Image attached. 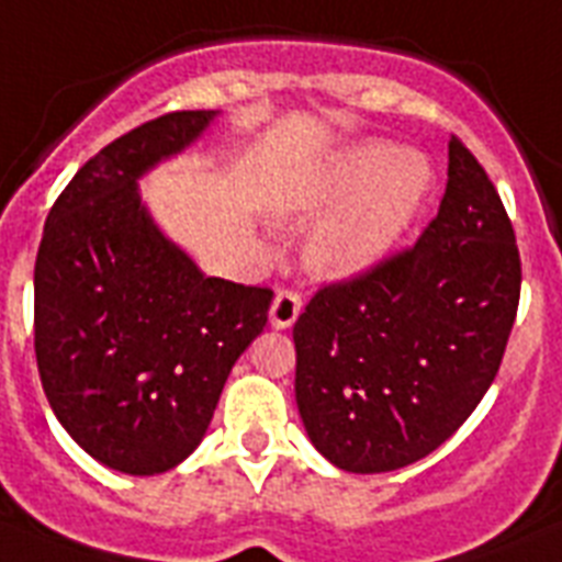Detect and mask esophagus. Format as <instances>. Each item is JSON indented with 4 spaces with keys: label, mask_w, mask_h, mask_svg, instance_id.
I'll list each match as a JSON object with an SVG mask.
<instances>
[{
    "label": "esophagus",
    "mask_w": 562,
    "mask_h": 562,
    "mask_svg": "<svg viewBox=\"0 0 562 562\" xmlns=\"http://www.w3.org/2000/svg\"><path fill=\"white\" fill-rule=\"evenodd\" d=\"M302 311V294L300 291H277L274 302H271V325L274 328H291Z\"/></svg>",
    "instance_id": "34e87169"
}]
</instances>
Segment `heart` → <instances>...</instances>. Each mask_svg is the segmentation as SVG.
<instances>
[{
    "mask_svg": "<svg viewBox=\"0 0 562 562\" xmlns=\"http://www.w3.org/2000/svg\"><path fill=\"white\" fill-rule=\"evenodd\" d=\"M429 166L390 144H364L325 169L294 209L341 203L311 232L308 262L322 277H353L384 260L404 237L429 192Z\"/></svg>",
    "mask_w": 562,
    "mask_h": 562,
    "instance_id": "obj_1",
    "label": "heart"
}]
</instances>
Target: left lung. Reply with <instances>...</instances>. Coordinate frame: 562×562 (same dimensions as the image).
I'll return each instance as SVG.
<instances>
[{
    "label": "left lung",
    "instance_id": "left-lung-1",
    "mask_svg": "<svg viewBox=\"0 0 562 562\" xmlns=\"http://www.w3.org/2000/svg\"><path fill=\"white\" fill-rule=\"evenodd\" d=\"M520 300L501 194L452 135L438 214L416 246L322 285L294 325L296 407L345 472H390L438 450L495 382Z\"/></svg>",
    "mask_w": 562,
    "mask_h": 562
}]
</instances>
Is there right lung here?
Returning <instances> with one entry per match:
<instances>
[{
  "instance_id": "right-lung-1",
  "label": "right lung",
  "mask_w": 562,
  "mask_h": 562,
  "mask_svg": "<svg viewBox=\"0 0 562 562\" xmlns=\"http://www.w3.org/2000/svg\"><path fill=\"white\" fill-rule=\"evenodd\" d=\"M214 115L166 112L106 144L58 194L36 254L33 345L47 402L81 450L126 475L192 456L274 300L271 288L203 274L140 203V175Z\"/></svg>"
}]
</instances>
